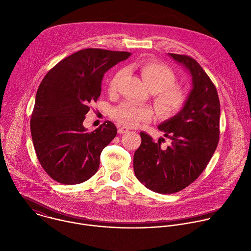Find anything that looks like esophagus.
Returning <instances> with one entry per match:
<instances>
[{"label":"esophagus","mask_w":251,"mask_h":251,"mask_svg":"<svg viewBox=\"0 0 251 251\" xmlns=\"http://www.w3.org/2000/svg\"><path fill=\"white\" fill-rule=\"evenodd\" d=\"M117 131H118V133H119V134H124V133L128 132V129H127L126 127H119Z\"/></svg>","instance_id":"1"}]
</instances>
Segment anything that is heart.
I'll return each mask as SVG.
<instances>
[{
	"instance_id": "1",
	"label": "heart",
	"mask_w": 251,
	"mask_h": 251,
	"mask_svg": "<svg viewBox=\"0 0 251 251\" xmlns=\"http://www.w3.org/2000/svg\"><path fill=\"white\" fill-rule=\"evenodd\" d=\"M141 76L151 92H152L153 104L162 117L169 118L179 113L186 104L187 94L184 89L175 84L176 76L166 65L156 61H141L137 64ZM123 75L119 70L108 81L109 93L117 90L118 82ZM153 109L149 105H142L126 101L115 107L112 118L125 127H136L140 123L150 122L153 117Z\"/></svg>"
}]
</instances>
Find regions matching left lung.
Segmentation results:
<instances>
[{
  "mask_svg": "<svg viewBox=\"0 0 251 251\" xmlns=\"http://www.w3.org/2000/svg\"><path fill=\"white\" fill-rule=\"evenodd\" d=\"M192 74L193 90L184 108L158 126L171 140L167 148L160 139L141 132L142 143L134 153V172L149 190L170 195L178 193L203 172L219 142L220 100L215 85L193 57L170 53Z\"/></svg>",
  "mask_w": 251,
  "mask_h": 251,
  "instance_id": "left-lung-1",
  "label": "left lung"
}]
</instances>
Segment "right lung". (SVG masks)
I'll list each match as a JSON object with an SVG mask.
<instances>
[{"instance_id":"right-lung-1","label":"right lung","mask_w":251,"mask_h":251,"mask_svg":"<svg viewBox=\"0 0 251 251\" xmlns=\"http://www.w3.org/2000/svg\"><path fill=\"white\" fill-rule=\"evenodd\" d=\"M130 54L84 49L60 60L42 80L30 130L37 158L55 182L76 185L97 173L100 153L115 138L117 129L106 120L89 132L83 121L90 103L100 96L103 74Z\"/></svg>"}]
</instances>
